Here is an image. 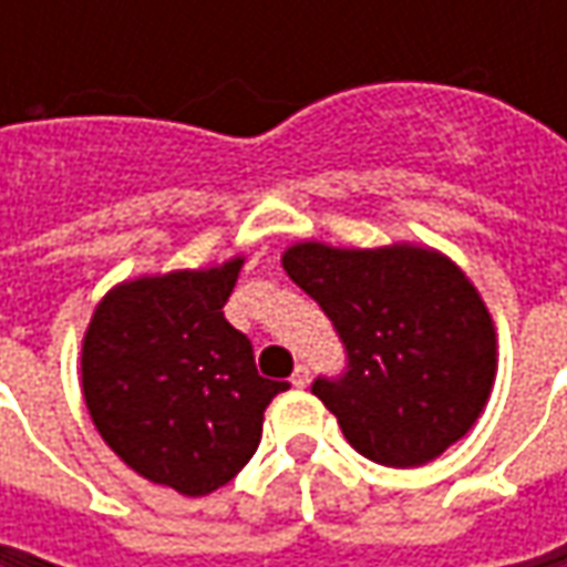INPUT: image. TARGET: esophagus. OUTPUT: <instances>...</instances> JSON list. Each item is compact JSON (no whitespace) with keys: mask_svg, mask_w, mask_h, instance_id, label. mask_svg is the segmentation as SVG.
Segmentation results:
<instances>
[{"mask_svg":"<svg viewBox=\"0 0 567 567\" xmlns=\"http://www.w3.org/2000/svg\"><path fill=\"white\" fill-rule=\"evenodd\" d=\"M290 381H293V388H306L309 384V365H296Z\"/></svg>","mask_w":567,"mask_h":567,"instance_id":"1","label":"esophagus"}]
</instances>
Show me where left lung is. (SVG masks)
I'll list each match as a JSON object with an SVG mask.
<instances>
[{
    "mask_svg": "<svg viewBox=\"0 0 567 567\" xmlns=\"http://www.w3.org/2000/svg\"><path fill=\"white\" fill-rule=\"evenodd\" d=\"M284 271L347 347V372L316 379L312 394L362 457L420 467L467 435L489 401L498 350L486 302L447 255L410 243H296Z\"/></svg>",
    "mask_w": 567,
    "mask_h": 567,
    "instance_id": "8db88e82",
    "label": "left lung"
}]
</instances>
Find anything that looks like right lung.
Returning <instances> with one entry per match:
<instances>
[{"label": "right lung", "instance_id": "right-lung-1", "mask_svg": "<svg viewBox=\"0 0 567 567\" xmlns=\"http://www.w3.org/2000/svg\"><path fill=\"white\" fill-rule=\"evenodd\" d=\"M243 258L205 271L113 287L81 343V391L100 439L138 476L207 495L261 442L268 403L287 381L261 379L251 343L224 318Z\"/></svg>", "mask_w": 567, "mask_h": 567}]
</instances>
